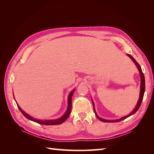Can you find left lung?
Here are the masks:
<instances>
[{
  "instance_id": "obj_1",
  "label": "left lung",
  "mask_w": 154,
  "mask_h": 154,
  "mask_svg": "<svg viewBox=\"0 0 154 154\" xmlns=\"http://www.w3.org/2000/svg\"><path fill=\"white\" fill-rule=\"evenodd\" d=\"M128 56L131 60L133 61L134 63H135V65H136L137 68H138V69L140 72V81H141V83H140V97H139V99L138 103H137L136 105L134 108V109L131 112H130L129 114H128V115L125 116H123L122 118H120L119 119H116V120H106V119H101L99 116L97 115V114L95 111V109H94V103L92 100V103L93 104V109H94V112L95 113V115L97 116V118L98 119H99L100 121H102V122H120L121 120H123L124 119H126V118L130 116L132 114H134V113L136 112V111L139 109V108L141 105V103H142V101L143 100V94H144V92H145V78H144V75H143V73H142V69L141 67H140V65L138 63V62H137L135 60L134 58L132 55H130V54H127Z\"/></svg>"
}]
</instances>
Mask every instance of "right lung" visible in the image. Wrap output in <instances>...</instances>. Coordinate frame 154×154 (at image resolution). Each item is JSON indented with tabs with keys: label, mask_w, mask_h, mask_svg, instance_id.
I'll return each instance as SVG.
<instances>
[{
	"label": "right lung",
	"mask_w": 154,
	"mask_h": 154,
	"mask_svg": "<svg viewBox=\"0 0 154 154\" xmlns=\"http://www.w3.org/2000/svg\"><path fill=\"white\" fill-rule=\"evenodd\" d=\"M75 89H73V91H71L70 93H69V96H68V105H67V110H66V111H65V114L61 117L59 118V119H57L40 120V119H34V118L30 116L27 113H26L23 110L21 109V108L19 106L18 104L17 103H16V104H17V106L18 107V109H19L20 110V112L22 113L23 115H24L28 120L34 121V122L38 123V124H44V125H58V124H61L63 123V122H65V121L67 120V118L69 116V115H70L71 111V98H72V96H73V93L75 92Z\"/></svg>",
	"instance_id": "add662e5"
}]
</instances>
